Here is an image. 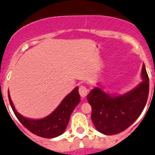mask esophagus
<instances>
[{"mask_svg":"<svg viewBox=\"0 0 155 155\" xmlns=\"http://www.w3.org/2000/svg\"><path fill=\"white\" fill-rule=\"evenodd\" d=\"M79 93L82 98H85L87 95V94H88V89H87V88L85 86L81 85V87H79Z\"/></svg>","mask_w":155,"mask_h":155,"instance_id":"34e87169","label":"esophagus"}]
</instances>
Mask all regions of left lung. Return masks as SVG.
I'll use <instances>...</instances> for the list:
<instances>
[{
	"label": "left lung",
	"instance_id": "obj_1",
	"mask_svg": "<svg viewBox=\"0 0 155 155\" xmlns=\"http://www.w3.org/2000/svg\"><path fill=\"white\" fill-rule=\"evenodd\" d=\"M143 82L124 95L113 96L95 87L87 95L92 107L91 118L95 128L106 135L122 132L140 116L147 102L149 79L144 63L142 68Z\"/></svg>",
	"mask_w": 155,
	"mask_h": 155
}]
</instances>
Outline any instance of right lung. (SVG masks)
<instances>
[{
	"label": "right lung",
	"mask_w": 155,
	"mask_h": 155,
	"mask_svg": "<svg viewBox=\"0 0 155 155\" xmlns=\"http://www.w3.org/2000/svg\"><path fill=\"white\" fill-rule=\"evenodd\" d=\"M11 107L19 122L31 133L44 138H54L63 134L66 130L70 116L81 101L78 87H75L62 101L57 109L41 119H30L17 112L8 92Z\"/></svg>",
	"instance_id": "right-lung-1"
}]
</instances>
